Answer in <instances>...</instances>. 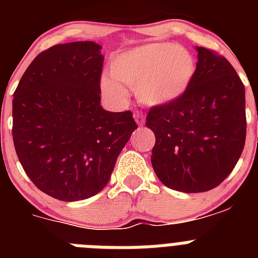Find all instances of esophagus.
Here are the masks:
<instances>
[{"label":"esophagus","mask_w":258,"mask_h":258,"mask_svg":"<svg viewBox=\"0 0 258 258\" xmlns=\"http://www.w3.org/2000/svg\"><path fill=\"white\" fill-rule=\"evenodd\" d=\"M134 118H136L137 124L140 125V126H142V125L145 124V116L142 115V112H138V111H136V112H134Z\"/></svg>","instance_id":"34e87169"}]
</instances>
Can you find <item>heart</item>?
<instances>
[{
	"instance_id": "1",
	"label": "heart",
	"mask_w": 258,
	"mask_h": 258,
	"mask_svg": "<svg viewBox=\"0 0 258 258\" xmlns=\"http://www.w3.org/2000/svg\"><path fill=\"white\" fill-rule=\"evenodd\" d=\"M109 68L112 77L102 79L107 94L124 98L122 84L137 89L145 104L159 106L186 90L195 74V60L187 50L173 44H149L116 55Z\"/></svg>"
}]
</instances>
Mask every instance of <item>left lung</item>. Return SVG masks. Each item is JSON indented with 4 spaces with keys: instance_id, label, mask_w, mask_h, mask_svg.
<instances>
[{
    "instance_id": "left-lung-1",
    "label": "left lung",
    "mask_w": 258,
    "mask_h": 258,
    "mask_svg": "<svg viewBox=\"0 0 258 258\" xmlns=\"http://www.w3.org/2000/svg\"><path fill=\"white\" fill-rule=\"evenodd\" d=\"M191 83L174 101L152 106L146 126L155 134L151 163L166 187L204 192L238 163L245 143V89L226 58L197 47Z\"/></svg>"
}]
</instances>
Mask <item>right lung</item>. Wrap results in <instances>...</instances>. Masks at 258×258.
<instances>
[{
  "label": "right lung",
  "instance_id": "1",
  "mask_svg": "<svg viewBox=\"0 0 258 258\" xmlns=\"http://www.w3.org/2000/svg\"><path fill=\"white\" fill-rule=\"evenodd\" d=\"M93 41L54 45L23 74L13 98V141L36 187L54 199L97 195L136 131L131 111L101 106L103 56Z\"/></svg>",
  "mask_w": 258,
  "mask_h": 258
}]
</instances>
